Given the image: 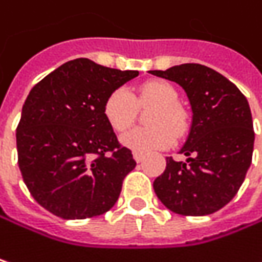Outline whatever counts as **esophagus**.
I'll use <instances>...</instances> for the list:
<instances>
[{"mask_svg":"<svg viewBox=\"0 0 262 262\" xmlns=\"http://www.w3.org/2000/svg\"><path fill=\"white\" fill-rule=\"evenodd\" d=\"M134 159H136L137 162H141V161L144 159V155L140 154V152H134Z\"/></svg>","mask_w":262,"mask_h":262,"instance_id":"obj_1","label":"esophagus"}]
</instances>
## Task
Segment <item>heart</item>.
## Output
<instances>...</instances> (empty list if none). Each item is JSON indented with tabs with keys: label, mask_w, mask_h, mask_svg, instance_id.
<instances>
[{
	"label": "heart",
	"mask_w": 262,
	"mask_h": 262,
	"mask_svg": "<svg viewBox=\"0 0 262 262\" xmlns=\"http://www.w3.org/2000/svg\"><path fill=\"white\" fill-rule=\"evenodd\" d=\"M157 105L150 113L147 128H134L122 136V144L128 149L140 154L165 149L174 141V134L182 136L188 128L186 112L178 104V91L167 82L152 80L139 88L137 97H134L126 88L112 91L103 105L105 121L115 131H125L134 122L137 113V104ZM175 133H173L172 131Z\"/></svg>",
	"instance_id": "b5f03b06"
}]
</instances>
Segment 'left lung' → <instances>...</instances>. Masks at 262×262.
Listing matches in <instances>:
<instances>
[{
	"label": "left lung",
	"instance_id": "1",
	"mask_svg": "<svg viewBox=\"0 0 262 262\" xmlns=\"http://www.w3.org/2000/svg\"><path fill=\"white\" fill-rule=\"evenodd\" d=\"M149 73L182 86L192 110L180 149L188 159L167 158L165 171L154 182L155 194L178 215L215 213L233 200L252 162L249 103L235 84L206 66L182 64Z\"/></svg>",
	"mask_w": 262,
	"mask_h": 262
}]
</instances>
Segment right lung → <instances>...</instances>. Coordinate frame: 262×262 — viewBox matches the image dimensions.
I'll list each match as a JSON object with an SVG mask.
<instances>
[{"label":"right lung","instance_id":"right-lung-1","mask_svg":"<svg viewBox=\"0 0 262 262\" xmlns=\"http://www.w3.org/2000/svg\"><path fill=\"white\" fill-rule=\"evenodd\" d=\"M137 76L79 58L31 89L16 129L19 168L31 195L50 213L86 219L118 201L136 161L119 144L103 105L112 91Z\"/></svg>","mask_w":262,"mask_h":262}]
</instances>
